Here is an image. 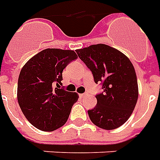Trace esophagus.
<instances>
[{"label":"esophagus","mask_w":160,"mask_h":160,"mask_svg":"<svg viewBox=\"0 0 160 160\" xmlns=\"http://www.w3.org/2000/svg\"><path fill=\"white\" fill-rule=\"evenodd\" d=\"M85 95H86V94H80V98H83Z\"/></svg>","instance_id":"34e87169"}]
</instances>
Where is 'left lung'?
<instances>
[{
	"label": "left lung",
	"mask_w": 160,
	"mask_h": 160,
	"mask_svg": "<svg viewBox=\"0 0 160 160\" xmlns=\"http://www.w3.org/2000/svg\"><path fill=\"white\" fill-rule=\"evenodd\" d=\"M93 72L94 82H102L103 93L95 95L97 104L88 110L92 122L103 130H115L125 122L138 98L134 66L129 58L104 43L76 50Z\"/></svg>",
	"instance_id": "1"
}]
</instances>
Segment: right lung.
I'll return each mask as SVG.
<instances>
[{
    "instance_id": "right-lung-1",
    "label": "right lung",
    "mask_w": 160,
    "mask_h": 160,
    "mask_svg": "<svg viewBox=\"0 0 160 160\" xmlns=\"http://www.w3.org/2000/svg\"><path fill=\"white\" fill-rule=\"evenodd\" d=\"M77 58L74 51L48 48L22 66L18 78L17 101L24 117L37 129L53 131L67 121L79 94L58 88V86L63 80V70Z\"/></svg>"
}]
</instances>
